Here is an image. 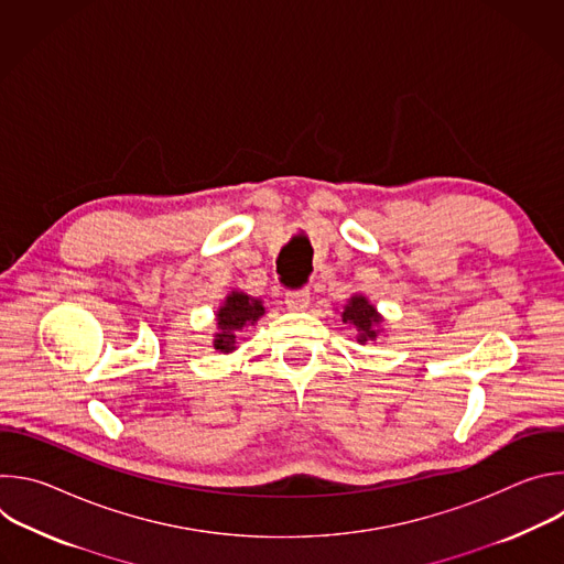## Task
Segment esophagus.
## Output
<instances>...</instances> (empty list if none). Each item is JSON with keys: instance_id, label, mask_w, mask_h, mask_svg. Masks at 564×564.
<instances>
[{"instance_id": "1", "label": "esophagus", "mask_w": 564, "mask_h": 564, "mask_svg": "<svg viewBox=\"0 0 564 564\" xmlns=\"http://www.w3.org/2000/svg\"><path fill=\"white\" fill-rule=\"evenodd\" d=\"M285 307L292 312H301L310 307V294L307 292H290L285 296Z\"/></svg>"}]
</instances>
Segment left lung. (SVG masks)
<instances>
[{"label":"left lung","instance_id":"1","mask_svg":"<svg viewBox=\"0 0 564 564\" xmlns=\"http://www.w3.org/2000/svg\"><path fill=\"white\" fill-rule=\"evenodd\" d=\"M341 321L348 326H352L357 330V341L359 344H368L375 341L381 335V324H383V316L379 314L377 305L370 303V299L361 292H355L341 312Z\"/></svg>","mask_w":564,"mask_h":564}]
</instances>
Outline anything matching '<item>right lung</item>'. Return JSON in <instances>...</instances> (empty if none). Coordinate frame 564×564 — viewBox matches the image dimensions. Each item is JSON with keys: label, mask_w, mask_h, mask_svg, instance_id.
Segmentation results:
<instances>
[{"label": "right lung", "mask_w": 564, "mask_h": 564, "mask_svg": "<svg viewBox=\"0 0 564 564\" xmlns=\"http://www.w3.org/2000/svg\"><path fill=\"white\" fill-rule=\"evenodd\" d=\"M216 330H214V348L223 355H229L238 348V339L248 328H254L259 318L265 316L263 299L252 296L243 290H229L220 305L216 307Z\"/></svg>", "instance_id": "obj_1"}]
</instances>
